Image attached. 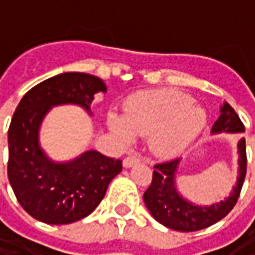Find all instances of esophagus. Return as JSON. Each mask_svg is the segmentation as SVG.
Masks as SVG:
<instances>
[{
    "label": "esophagus",
    "mask_w": 255,
    "mask_h": 255,
    "mask_svg": "<svg viewBox=\"0 0 255 255\" xmlns=\"http://www.w3.org/2000/svg\"><path fill=\"white\" fill-rule=\"evenodd\" d=\"M139 161H140V158H139L138 155H128V157H126L124 161H123V165L126 166V168H129V166L138 164Z\"/></svg>",
    "instance_id": "esophagus-1"
}]
</instances>
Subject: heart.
Listing matches in <instances>:
<instances>
[{
    "instance_id": "heart-1",
    "label": "heart",
    "mask_w": 255,
    "mask_h": 255,
    "mask_svg": "<svg viewBox=\"0 0 255 255\" xmlns=\"http://www.w3.org/2000/svg\"><path fill=\"white\" fill-rule=\"evenodd\" d=\"M205 123V112L190 95L169 89L135 93L124 104V117L109 116V126L119 138L128 142L133 133L150 135L151 147L161 154L182 150Z\"/></svg>"
}]
</instances>
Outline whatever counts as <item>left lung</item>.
<instances>
[{"mask_svg":"<svg viewBox=\"0 0 255 255\" xmlns=\"http://www.w3.org/2000/svg\"><path fill=\"white\" fill-rule=\"evenodd\" d=\"M243 131H245V126L242 120L236 115L234 108L228 102H225L221 108V115L212 127V132H243ZM238 147L241 155L239 160L241 169L234 192L225 201L214 203L208 208L187 202L176 191L175 173L180 158H173L155 164L151 183L143 194V201L151 216L168 228L182 231V232L203 230L224 219L238 202L246 177V140L242 139Z\"/></svg>","mask_w":255,"mask_h":255,"instance_id":"obj_1","label":"left lung"}]
</instances>
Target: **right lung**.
I'll use <instances>...</instances> for the list:
<instances>
[{"mask_svg":"<svg viewBox=\"0 0 255 255\" xmlns=\"http://www.w3.org/2000/svg\"><path fill=\"white\" fill-rule=\"evenodd\" d=\"M97 91H106L100 78L61 73L27 91L14 111L8 129V179L21 208L42 223L71 224L84 219L122 172V160L95 150L71 162L54 164L38 144V129L52 106L78 104L89 111Z\"/></svg>","mask_w":255,"mask_h":255,"instance_id":"add662e5","label":"right lung"}]
</instances>
